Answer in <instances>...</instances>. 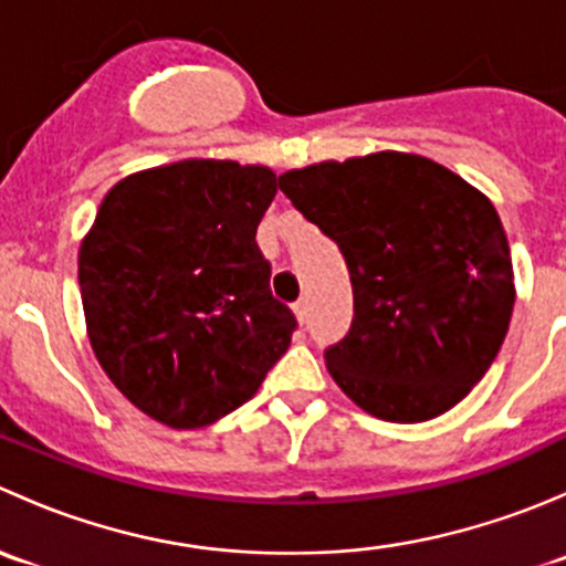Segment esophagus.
Returning a JSON list of instances; mask_svg holds the SVG:
<instances>
[{
	"mask_svg": "<svg viewBox=\"0 0 566 566\" xmlns=\"http://www.w3.org/2000/svg\"><path fill=\"white\" fill-rule=\"evenodd\" d=\"M295 317H298V323H306V317H310V304L306 301H298V304L293 306Z\"/></svg>",
	"mask_w": 566,
	"mask_h": 566,
	"instance_id": "1",
	"label": "esophagus"
}]
</instances>
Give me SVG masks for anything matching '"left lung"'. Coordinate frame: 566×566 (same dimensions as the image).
<instances>
[{"label": "left lung", "mask_w": 566, "mask_h": 566, "mask_svg": "<svg viewBox=\"0 0 566 566\" xmlns=\"http://www.w3.org/2000/svg\"><path fill=\"white\" fill-rule=\"evenodd\" d=\"M279 188L350 271V331L325 350L336 386L399 424L454 408L499 356L515 306L493 202L452 169L394 150L290 169Z\"/></svg>", "instance_id": "obj_1"}]
</instances>
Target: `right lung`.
Listing matches in <instances>:
<instances>
[{
  "label": "right lung",
  "instance_id": "add662e5",
  "mask_svg": "<svg viewBox=\"0 0 566 566\" xmlns=\"http://www.w3.org/2000/svg\"><path fill=\"white\" fill-rule=\"evenodd\" d=\"M268 167L188 158L123 177L78 249L95 358L150 419L213 424L287 353L295 315L271 295L256 227Z\"/></svg>",
  "mask_w": 566,
  "mask_h": 566
}]
</instances>
